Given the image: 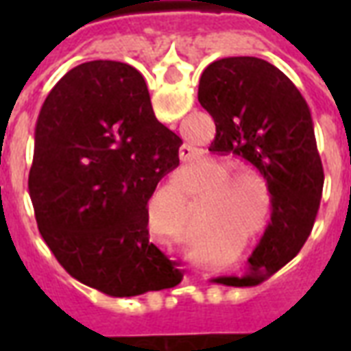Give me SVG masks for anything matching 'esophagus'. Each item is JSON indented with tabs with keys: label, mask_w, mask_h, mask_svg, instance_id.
I'll list each match as a JSON object with an SVG mask.
<instances>
[{
	"label": "esophagus",
	"mask_w": 351,
	"mask_h": 351,
	"mask_svg": "<svg viewBox=\"0 0 351 351\" xmlns=\"http://www.w3.org/2000/svg\"><path fill=\"white\" fill-rule=\"evenodd\" d=\"M182 156H184V152H182ZM188 158H190V154H188Z\"/></svg>",
	"instance_id": "esophagus-1"
}]
</instances>
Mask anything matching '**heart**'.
Here are the masks:
<instances>
[{"label": "heart", "mask_w": 351, "mask_h": 351, "mask_svg": "<svg viewBox=\"0 0 351 351\" xmlns=\"http://www.w3.org/2000/svg\"><path fill=\"white\" fill-rule=\"evenodd\" d=\"M233 169V165L226 160H206L201 165V173L208 176V180L220 181L214 184L208 203L213 205L208 213V221L206 228L216 233L223 231H243L248 228L259 214V195L258 191L253 188L258 186V190L265 195L263 180L258 171L252 169H241L233 171L228 176L227 173ZM254 183L253 186L251 184ZM167 191L171 199L175 201L178 208L186 206V186L178 178H173L167 186ZM267 201V195H265Z\"/></svg>", "instance_id": "b5f03b06"}]
</instances>
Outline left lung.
<instances>
[{"instance_id": "obj_1", "label": "left lung", "mask_w": 351, "mask_h": 351, "mask_svg": "<svg viewBox=\"0 0 351 351\" xmlns=\"http://www.w3.org/2000/svg\"><path fill=\"white\" fill-rule=\"evenodd\" d=\"M199 103L216 123L213 152H233L267 180L271 223L243 276L216 284L250 287L278 271L308 239L324 188L308 105L278 67L261 58H223L199 80Z\"/></svg>"}]
</instances>
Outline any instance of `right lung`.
I'll return each mask as SVG.
<instances>
[{
    "label": "right lung",
    "mask_w": 351,
    "mask_h": 351,
    "mask_svg": "<svg viewBox=\"0 0 351 351\" xmlns=\"http://www.w3.org/2000/svg\"><path fill=\"white\" fill-rule=\"evenodd\" d=\"M180 145L131 65L86 62L50 90L27 184L39 233L73 278L108 297L180 282L148 235V199L178 165Z\"/></svg>",
    "instance_id": "add662e5"
}]
</instances>
